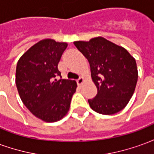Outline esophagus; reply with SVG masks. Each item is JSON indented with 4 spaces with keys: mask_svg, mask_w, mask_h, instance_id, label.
I'll use <instances>...</instances> for the list:
<instances>
[{
    "mask_svg": "<svg viewBox=\"0 0 154 154\" xmlns=\"http://www.w3.org/2000/svg\"><path fill=\"white\" fill-rule=\"evenodd\" d=\"M84 82H85V79H84L83 77H80V78L77 81V83L78 86H82V85L84 83Z\"/></svg>",
    "mask_w": 154,
    "mask_h": 154,
    "instance_id": "1",
    "label": "esophagus"
}]
</instances>
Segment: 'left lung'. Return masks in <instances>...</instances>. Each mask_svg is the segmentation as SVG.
Masks as SVG:
<instances>
[{
  "instance_id": "8db88e82",
  "label": "left lung",
  "mask_w": 154,
  "mask_h": 154,
  "mask_svg": "<svg viewBox=\"0 0 154 154\" xmlns=\"http://www.w3.org/2000/svg\"><path fill=\"white\" fill-rule=\"evenodd\" d=\"M86 57L97 94L89 99L91 108L102 115H113L129 103L138 81L136 61L125 48L103 37L89 41H75Z\"/></svg>"
}]
</instances>
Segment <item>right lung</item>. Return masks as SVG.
Here are the masks:
<instances>
[{
    "label": "right lung",
    "instance_id": "right-lung-1",
    "mask_svg": "<svg viewBox=\"0 0 154 154\" xmlns=\"http://www.w3.org/2000/svg\"><path fill=\"white\" fill-rule=\"evenodd\" d=\"M67 44L45 38L33 45L19 59L15 84L22 102L38 119L56 122L70 108L77 89L75 81L59 79L57 64Z\"/></svg>",
    "mask_w": 154,
    "mask_h": 154
}]
</instances>
